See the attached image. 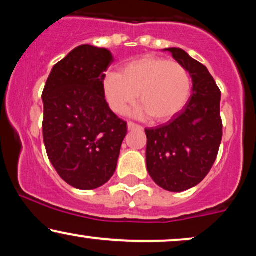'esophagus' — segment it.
Instances as JSON below:
<instances>
[{
	"label": "esophagus",
	"instance_id": "1",
	"mask_svg": "<svg viewBox=\"0 0 256 256\" xmlns=\"http://www.w3.org/2000/svg\"><path fill=\"white\" fill-rule=\"evenodd\" d=\"M128 130H136V128H138V130H142L143 128H142V126L134 124V122H128Z\"/></svg>",
	"mask_w": 256,
	"mask_h": 256
}]
</instances>
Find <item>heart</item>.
I'll list each match as a JSON object with an SVG mask.
<instances>
[{"mask_svg": "<svg viewBox=\"0 0 256 256\" xmlns=\"http://www.w3.org/2000/svg\"><path fill=\"white\" fill-rule=\"evenodd\" d=\"M102 86L114 113H125L140 96L142 104L132 114L138 118L152 116L155 122L177 116L192 95V78L183 64L152 55L125 64L122 73L108 72Z\"/></svg>", "mask_w": 256, "mask_h": 256, "instance_id": "b5f03b06", "label": "heart"}]
</instances>
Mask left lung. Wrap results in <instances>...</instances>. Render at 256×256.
I'll return each mask as SVG.
<instances>
[{
  "label": "left lung",
  "instance_id": "obj_1",
  "mask_svg": "<svg viewBox=\"0 0 256 256\" xmlns=\"http://www.w3.org/2000/svg\"><path fill=\"white\" fill-rule=\"evenodd\" d=\"M192 80L188 104L167 124L146 128V170L167 192L196 186L212 168L222 137V92L207 67L180 48H166Z\"/></svg>",
  "mask_w": 256,
  "mask_h": 256
}]
</instances>
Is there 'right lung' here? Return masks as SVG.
<instances>
[{"label": "right lung", "mask_w": 256, "mask_h": 256, "mask_svg": "<svg viewBox=\"0 0 256 256\" xmlns=\"http://www.w3.org/2000/svg\"><path fill=\"white\" fill-rule=\"evenodd\" d=\"M113 62L108 49L79 46L52 67L42 94L46 154L58 176L79 190L110 180L128 132L104 100L102 82Z\"/></svg>", "instance_id": "obj_1"}]
</instances>
